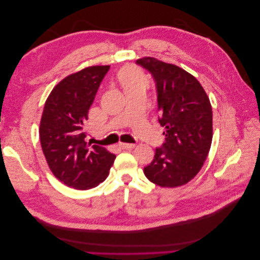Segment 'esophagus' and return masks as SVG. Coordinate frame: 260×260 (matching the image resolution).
<instances>
[{
	"instance_id": "34e87169",
	"label": "esophagus",
	"mask_w": 260,
	"mask_h": 260,
	"mask_svg": "<svg viewBox=\"0 0 260 260\" xmlns=\"http://www.w3.org/2000/svg\"><path fill=\"white\" fill-rule=\"evenodd\" d=\"M118 146H119L122 149H132V148L136 147V144H132V143H119V144H118Z\"/></svg>"
}]
</instances>
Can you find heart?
<instances>
[{"instance_id": "obj_1", "label": "heart", "mask_w": 260, "mask_h": 260, "mask_svg": "<svg viewBox=\"0 0 260 260\" xmlns=\"http://www.w3.org/2000/svg\"><path fill=\"white\" fill-rule=\"evenodd\" d=\"M119 81L124 89L139 84L145 85L147 82L144 75L136 67H127L122 69L119 74Z\"/></svg>"}]
</instances>
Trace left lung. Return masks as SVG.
I'll return each instance as SVG.
<instances>
[{
    "label": "left lung",
    "instance_id": "8db88e82",
    "mask_svg": "<svg viewBox=\"0 0 260 260\" xmlns=\"http://www.w3.org/2000/svg\"><path fill=\"white\" fill-rule=\"evenodd\" d=\"M152 74L165 128V142L153 161L144 167L151 182L177 187L191 181L203 167L212 140V111L209 98L198 79L184 69L154 57L137 60Z\"/></svg>",
    "mask_w": 260,
    "mask_h": 260
}]
</instances>
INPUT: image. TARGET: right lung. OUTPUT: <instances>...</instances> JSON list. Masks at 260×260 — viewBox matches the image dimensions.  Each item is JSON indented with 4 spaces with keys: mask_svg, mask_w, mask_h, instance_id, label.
<instances>
[{
    "mask_svg": "<svg viewBox=\"0 0 260 260\" xmlns=\"http://www.w3.org/2000/svg\"><path fill=\"white\" fill-rule=\"evenodd\" d=\"M109 66H91L64 78L50 93L40 121L41 147L53 175L77 190L107 178L116 156L84 141V123Z\"/></svg>",
    "mask_w": 260,
    "mask_h": 260,
    "instance_id": "1",
    "label": "right lung"
}]
</instances>
